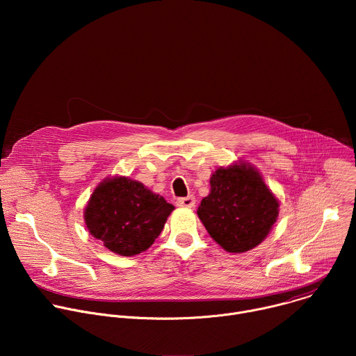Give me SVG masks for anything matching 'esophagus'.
<instances>
[{"instance_id": "1", "label": "esophagus", "mask_w": 356, "mask_h": 356, "mask_svg": "<svg viewBox=\"0 0 356 356\" xmlns=\"http://www.w3.org/2000/svg\"><path fill=\"white\" fill-rule=\"evenodd\" d=\"M176 204L179 207H184V209H193L195 206V198L194 195H187V197H181L176 201Z\"/></svg>"}]
</instances>
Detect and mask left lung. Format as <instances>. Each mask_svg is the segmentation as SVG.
Masks as SVG:
<instances>
[{
    "mask_svg": "<svg viewBox=\"0 0 356 356\" xmlns=\"http://www.w3.org/2000/svg\"><path fill=\"white\" fill-rule=\"evenodd\" d=\"M210 194L197 216L211 238L227 252L242 253L258 246L279 216V201L261 173L245 162L217 169Z\"/></svg>",
    "mask_w": 356,
    "mask_h": 356,
    "instance_id": "1",
    "label": "left lung"
}]
</instances>
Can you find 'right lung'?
<instances>
[{
    "instance_id": "1",
    "label": "right lung",
    "mask_w": 356,
    "mask_h": 356,
    "mask_svg": "<svg viewBox=\"0 0 356 356\" xmlns=\"http://www.w3.org/2000/svg\"><path fill=\"white\" fill-rule=\"evenodd\" d=\"M175 207L142 183L115 176L92 191L84 221L88 232L121 257L146 250L161 235Z\"/></svg>"
}]
</instances>
